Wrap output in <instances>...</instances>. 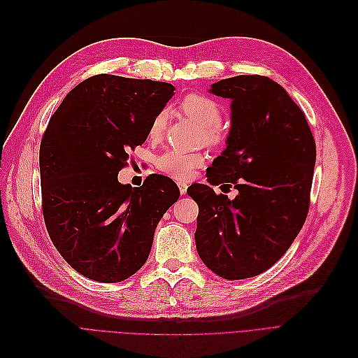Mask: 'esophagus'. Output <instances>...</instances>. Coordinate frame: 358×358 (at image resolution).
Returning <instances> with one entry per match:
<instances>
[{"label":"esophagus","mask_w":358,"mask_h":358,"mask_svg":"<svg viewBox=\"0 0 358 358\" xmlns=\"http://www.w3.org/2000/svg\"><path fill=\"white\" fill-rule=\"evenodd\" d=\"M178 186H179L180 195H185V194H186V191H188V185H186L185 182H179V183H178Z\"/></svg>","instance_id":"1"}]
</instances>
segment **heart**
I'll return each mask as SVG.
<instances>
[{
  "label": "heart",
  "instance_id": "1",
  "mask_svg": "<svg viewBox=\"0 0 358 358\" xmlns=\"http://www.w3.org/2000/svg\"><path fill=\"white\" fill-rule=\"evenodd\" d=\"M182 109L192 121L203 128L206 137L210 143H217L220 138L218 125L221 122V109L215 100L202 94H189L182 100ZM167 110H160L150 124V138H159L163 134L167 122ZM156 164L159 170L170 178L185 180L192 176L194 170L203 164L201 152H188L170 148L157 157Z\"/></svg>",
  "mask_w": 358,
  "mask_h": 358
}]
</instances>
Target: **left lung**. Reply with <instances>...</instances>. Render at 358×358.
Segmentation results:
<instances>
[{
    "label": "left lung",
    "mask_w": 358,
    "mask_h": 358,
    "mask_svg": "<svg viewBox=\"0 0 358 358\" xmlns=\"http://www.w3.org/2000/svg\"><path fill=\"white\" fill-rule=\"evenodd\" d=\"M208 92L230 100L226 148L208 167V183L233 182L240 194L229 200L209 185L191 186L195 245L217 275L250 278L274 265L304 224L316 145L304 113L274 80L237 76Z\"/></svg>",
    "instance_id": "8db88e82"
}]
</instances>
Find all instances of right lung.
Instances as JSON below:
<instances>
[{"instance_id": "1", "label": "right lung", "mask_w": 358, "mask_h": 358, "mask_svg": "<svg viewBox=\"0 0 358 358\" xmlns=\"http://www.w3.org/2000/svg\"><path fill=\"white\" fill-rule=\"evenodd\" d=\"M163 81L99 74L68 93L39 151L43 218L61 257L81 275L119 282L147 261L176 183L151 175L141 188L117 182L129 150L175 94Z\"/></svg>"}]
</instances>
